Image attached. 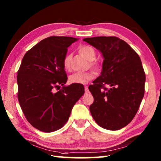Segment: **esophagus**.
I'll return each instance as SVG.
<instances>
[{
  "mask_svg": "<svg viewBox=\"0 0 161 161\" xmlns=\"http://www.w3.org/2000/svg\"><path fill=\"white\" fill-rule=\"evenodd\" d=\"M90 93V92H89V90H88V86H85V93L88 94V93Z\"/></svg>",
  "mask_w": 161,
  "mask_h": 161,
  "instance_id": "obj_1",
  "label": "esophagus"
}]
</instances>
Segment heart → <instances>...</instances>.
Instances as JSON below:
<instances>
[{"instance_id":"b5f03b06","label":"heart","mask_w":161,"mask_h":161,"mask_svg":"<svg viewBox=\"0 0 161 161\" xmlns=\"http://www.w3.org/2000/svg\"><path fill=\"white\" fill-rule=\"evenodd\" d=\"M79 52L86 59L92 61L95 57V51L93 47L89 46H81ZM71 59V54H67L66 57H64L63 61V65L65 70H69L70 68V63ZM92 66H93L95 68H98L99 65L97 63H91ZM94 75L91 72H86V73H75L70 75L68 77V81L70 84H86L91 80L93 78Z\"/></svg>"}]
</instances>
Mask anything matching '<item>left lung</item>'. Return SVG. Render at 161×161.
<instances>
[{"label": "left lung", "mask_w": 161, "mask_h": 161, "mask_svg": "<svg viewBox=\"0 0 161 161\" xmlns=\"http://www.w3.org/2000/svg\"><path fill=\"white\" fill-rule=\"evenodd\" d=\"M83 41L104 58L101 75L88 86L94 98L91 114L101 127L120 129L131 122L144 97L145 73L141 58L118 37L96 36Z\"/></svg>", "instance_id": "left-lung-1"}]
</instances>
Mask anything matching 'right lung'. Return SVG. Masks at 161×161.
<instances>
[{"mask_svg":"<svg viewBox=\"0 0 161 161\" xmlns=\"http://www.w3.org/2000/svg\"><path fill=\"white\" fill-rule=\"evenodd\" d=\"M77 40L47 37L23 58L17 75L19 102L27 120L39 131L53 132L63 127L84 93L82 84L65 85L68 78L63 61L68 47ZM60 85L62 89L55 92Z\"/></svg>","mask_w":161,"mask_h":161,"instance_id":"obj_1","label":"right lung"}]
</instances>
